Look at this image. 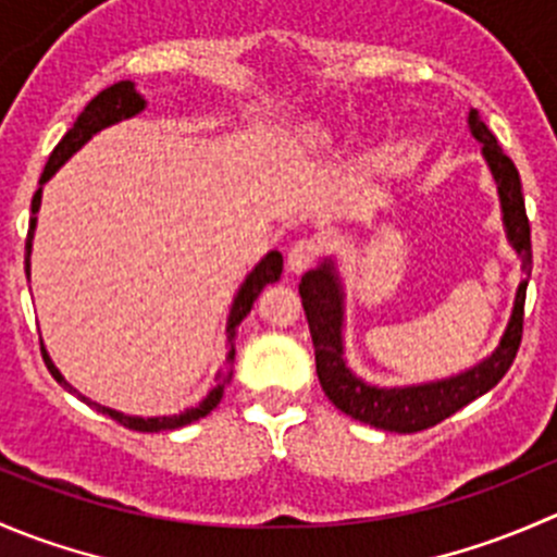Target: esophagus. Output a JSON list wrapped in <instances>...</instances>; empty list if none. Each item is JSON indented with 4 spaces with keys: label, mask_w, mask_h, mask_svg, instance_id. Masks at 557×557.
Wrapping results in <instances>:
<instances>
[{
    "label": "esophagus",
    "mask_w": 557,
    "mask_h": 557,
    "mask_svg": "<svg viewBox=\"0 0 557 557\" xmlns=\"http://www.w3.org/2000/svg\"><path fill=\"white\" fill-rule=\"evenodd\" d=\"M320 250H323V247H320V239H314V237L299 239V243L288 250V269L296 274L305 272V269H310L312 263L318 261Z\"/></svg>",
    "instance_id": "1"
}]
</instances>
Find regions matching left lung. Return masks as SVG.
<instances>
[{"label":"left lung","instance_id":"8db88e82","mask_svg":"<svg viewBox=\"0 0 557 557\" xmlns=\"http://www.w3.org/2000/svg\"><path fill=\"white\" fill-rule=\"evenodd\" d=\"M469 128L482 143V156L491 166L493 180L498 185L502 199L504 228H507L509 245L522 258V274L518 296H515L512 318L502 336V345L491 352L482 363L460 372L455 377L436 380V383L407 385V387H377L363 383L350 372L345 361V345H342V323H345V290H342L339 274L334 261L325 258L318 269L301 277L299 294L305 305L307 323H310L314 345V369H318L320 387L325 391L329 401L350 418L396 434H414L431 425L442 423L445 418L463 409L466 404L480 398L482 393L498 385V380L509 372L522 339V307H525V288L531 277V226H528L525 201H522L520 174L507 153L498 148L496 137L480 112H469Z\"/></svg>","mask_w":557,"mask_h":557}]
</instances>
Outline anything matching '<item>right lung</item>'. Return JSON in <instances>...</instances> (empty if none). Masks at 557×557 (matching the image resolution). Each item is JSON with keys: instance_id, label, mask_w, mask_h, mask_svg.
<instances>
[{"instance_id": "add662e5", "label": "right lung", "mask_w": 557, "mask_h": 557, "mask_svg": "<svg viewBox=\"0 0 557 557\" xmlns=\"http://www.w3.org/2000/svg\"><path fill=\"white\" fill-rule=\"evenodd\" d=\"M145 110V99L139 97L137 88H134L132 81H121L115 83V86L104 88V91H99L97 97L91 99V102L86 104V110L77 115L75 126L70 128V132L64 134V139H61L59 145L53 148V153H50L48 164H45L42 170V177H39V188L35 194V199H32V221H29V234H26V277H29V256H32V239H35V226H37V210H39V201H42V185L48 183L50 177H53L55 172H59V166L64 164L66 159H70L72 153H77V150L83 148V145L88 143V139L94 137L97 132H102V128L112 126V123L117 121H126V117L137 115V112ZM280 274H283V256H280L277 250L267 252V256L261 258V261L256 263V269H252L250 274L245 277L243 288H239V294L234 296V305H232V312H228V323H226V334H228V358H226V369H221L218 372V385L212 387L210 393L205 396V401H199L196 407L185 409V412L180 414H170V418H132V414H123V412H115V409L110 407H102V404L91 401V398L81 396V393L75 391L70 383H66L64 377H61L59 369L53 367V361H50V356L45 352L42 347V358H45V367H48V372L53 374L55 383H61L64 387H70L72 393H77V396L83 398L86 404H91V407H97L102 414H110L112 420H117L121 425H126V429L132 431H148V434H153V431H170V429H183V425L194 423V420L205 418V414H210L212 409L221 404L223 398V387L228 385V380H232V367H234V334H237V325L243 323V320L250 314L252 310V301L258 299V294L263 290V285L274 283V280H280ZM42 345V342H39Z\"/></svg>"}]
</instances>
